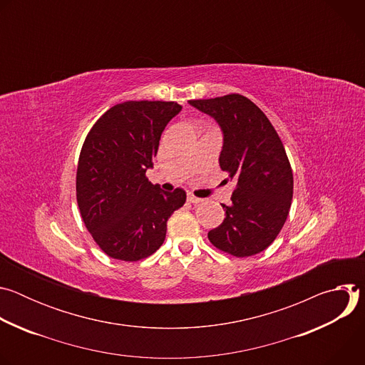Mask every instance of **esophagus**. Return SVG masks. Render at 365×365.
I'll return each instance as SVG.
<instances>
[{"label":"esophagus","mask_w":365,"mask_h":365,"mask_svg":"<svg viewBox=\"0 0 365 365\" xmlns=\"http://www.w3.org/2000/svg\"><path fill=\"white\" fill-rule=\"evenodd\" d=\"M187 200L190 202V203H200L203 199H200V197H196V196H193V195H187Z\"/></svg>","instance_id":"34e87169"}]
</instances>
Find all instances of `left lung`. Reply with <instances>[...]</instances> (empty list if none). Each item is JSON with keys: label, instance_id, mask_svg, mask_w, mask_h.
Listing matches in <instances>:
<instances>
[{"label": "left lung", "instance_id": "1", "mask_svg": "<svg viewBox=\"0 0 365 365\" xmlns=\"http://www.w3.org/2000/svg\"><path fill=\"white\" fill-rule=\"evenodd\" d=\"M224 134L220 166L237 186L224 222L207 232L224 252L250 257L266 250L283 228L293 197V173L274 127L252 101L230 93L189 101Z\"/></svg>", "mask_w": 365, "mask_h": 365}]
</instances>
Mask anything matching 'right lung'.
Instances as JSON below:
<instances>
[{"label":"right lung","mask_w":365,"mask_h":365,"mask_svg":"<svg viewBox=\"0 0 365 365\" xmlns=\"http://www.w3.org/2000/svg\"><path fill=\"white\" fill-rule=\"evenodd\" d=\"M178 102L127 101L88 133L76 172L81 217L99 248L115 259L138 262L159 250L168 220L186 202L180 187L165 192L145 178Z\"/></svg>","instance_id":"right-lung-1"}]
</instances>
